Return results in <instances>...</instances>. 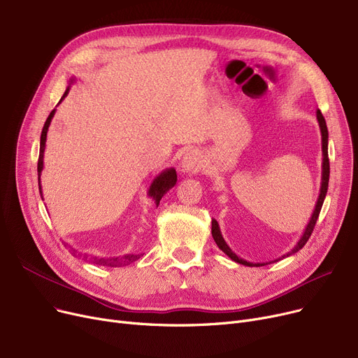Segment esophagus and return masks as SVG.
Returning <instances> with one entry per match:
<instances>
[{"label":"esophagus","instance_id":"obj_1","mask_svg":"<svg viewBox=\"0 0 358 358\" xmlns=\"http://www.w3.org/2000/svg\"><path fill=\"white\" fill-rule=\"evenodd\" d=\"M180 166H181V171L184 174H194V173H197L199 169L203 166L201 154L199 152V150H196V149L187 150V152L182 157V159H181V162H180Z\"/></svg>","mask_w":358,"mask_h":358}]
</instances>
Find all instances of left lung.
I'll use <instances>...</instances> for the list:
<instances>
[{"label":"left lung","mask_w":358,"mask_h":358,"mask_svg":"<svg viewBox=\"0 0 358 358\" xmlns=\"http://www.w3.org/2000/svg\"><path fill=\"white\" fill-rule=\"evenodd\" d=\"M316 119H317V123H319V129H321V136H322V181H321V190H319V197H317V201L315 204V210L310 216V220L308 223V227L302 235V238L299 239V242L294 245V248L287 252L286 255H283L281 258H286L294 252H297L299 250H302L305 247V243L308 242V239L310 238L312 232H313V228L316 224V220H317V216L319 213H321V209H322V204H324V200H325V196H327V192H328V182H329V158H328V127H327V122L322 116L321 110H316ZM212 236L216 242V245L227 254L232 261L238 262V264H242V266H247V267H261V266H266V262H250L247 259H242L239 258L231 248L227 242H224L223 236H222V232H220V228H219V223L212 219ZM281 258L278 259H274L271 262H275V261H280ZM268 264V262H267Z\"/></svg>","instance_id":"1"}]
</instances>
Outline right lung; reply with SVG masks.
I'll use <instances>...</instances> for the list:
<instances>
[{
	"instance_id": "1",
	"label": "right lung",
	"mask_w": 358,
	"mask_h": 358,
	"mask_svg": "<svg viewBox=\"0 0 358 358\" xmlns=\"http://www.w3.org/2000/svg\"><path fill=\"white\" fill-rule=\"evenodd\" d=\"M73 80H71V84H72ZM69 92V87L66 88V91L64 92V96L61 99V101L68 96ZM59 101V103H61ZM55 111L56 108H53L50 111V115L48 116L46 122H45V126H43V130H42V135H41V152H39V161H37V176H39V192H41V196L43 197L42 194V185H41V174H42V169H43V152H45V146H46V136H48V129H49V124L52 122V117L55 116ZM177 182V173L174 168H166L164 169V171L157 176L152 181V184L149 185V190H148V196L152 199L157 204H158L162 199V196L169 190L173 189V187L176 185ZM71 248V247H69ZM72 254H75V250H72ZM141 255H135V254H126L123 257H111V258H94V261H96V264H100V266H108V267H122V266H126V264H130V262H134L136 259H139Z\"/></svg>"
}]
</instances>
